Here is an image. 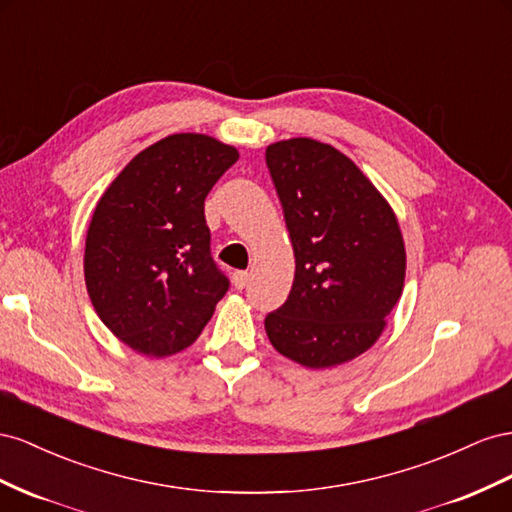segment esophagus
<instances>
[{"instance_id": "34e87169", "label": "esophagus", "mask_w": 512, "mask_h": 512, "mask_svg": "<svg viewBox=\"0 0 512 512\" xmlns=\"http://www.w3.org/2000/svg\"><path fill=\"white\" fill-rule=\"evenodd\" d=\"M248 281H251V274L248 272H244V270L233 272V285H236V289H244L248 285Z\"/></svg>"}]
</instances>
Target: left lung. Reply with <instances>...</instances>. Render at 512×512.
<instances>
[{"label":"left lung","instance_id":"1","mask_svg":"<svg viewBox=\"0 0 512 512\" xmlns=\"http://www.w3.org/2000/svg\"><path fill=\"white\" fill-rule=\"evenodd\" d=\"M266 163L296 257L289 298L266 317V334L276 352L306 369L337 367L375 345L403 294L397 214L328 143L276 141Z\"/></svg>","mask_w":512,"mask_h":512}]
</instances>
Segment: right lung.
Wrapping results in <instances>:
<instances>
[{
	"label": "right lung",
	"mask_w": 512,
	"mask_h": 512,
	"mask_svg": "<svg viewBox=\"0 0 512 512\" xmlns=\"http://www.w3.org/2000/svg\"><path fill=\"white\" fill-rule=\"evenodd\" d=\"M238 158L214 137L169 135L130 160L98 199L85 287L102 324L137 354L165 358L193 345L227 294L203 201Z\"/></svg>",
	"instance_id": "1"
}]
</instances>
